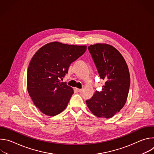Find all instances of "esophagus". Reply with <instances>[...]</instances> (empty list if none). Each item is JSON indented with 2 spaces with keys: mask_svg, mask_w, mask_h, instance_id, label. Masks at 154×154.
I'll return each instance as SVG.
<instances>
[{
  "mask_svg": "<svg viewBox=\"0 0 154 154\" xmlns=\"http://www.w3.org/2000/svg\"><path fill=\"white\" fill-rule=\"evenodd\" d=\"M76 90H77V91L78 92H79V93L82 92V89H79V88H76Z\"/></svg>",
  "mask_w": 154,
  "mask_h": 154,
  "instance_id": "esophagus-1",
  "label": "esophagus"
}]
</instances>
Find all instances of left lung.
Here are the masks:
<instances>
[{"label":"left lung","instance_id":"1","mask_svg":"<svg viewBox=\"0 0 154 154\" xmlns=\"http://www.w3.org/2000/svg\"><path fill=\"white\" fill-rule=\"evenodd\" d=\"M88 49L100 79L106 82L102 91H96L86 103L95 116L110 118L126 102L130 83L128 68L122 55L110 45L96 44Z\"/></svg>","mask_w":154,"mask_h":154}]
</instances>
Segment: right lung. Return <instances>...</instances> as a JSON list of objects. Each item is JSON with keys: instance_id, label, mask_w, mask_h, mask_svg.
I'll use <instances>...</instances> for the list:
<instances>
[{"instance_id": "1", "label": "right lung", "mask_w": 154, "mask_h": 154, "mask_svg": "<svg viewBox=\"0 0 154 154\" xmlns=\"http://www.w3.org/2000/svg\"><path fill=\"white\" fill-rule=\"evenodd\" d=\"M86 50V46L52 42L33 55L27 71V90L42 113L53 116L66 108L74 91L60 80L68 74L70 64Z\"/></svg>"}]
</instances>
